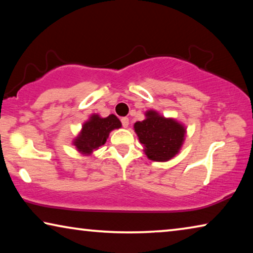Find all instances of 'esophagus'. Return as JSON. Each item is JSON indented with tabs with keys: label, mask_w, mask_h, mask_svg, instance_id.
<instances>
[{
	"label": "esophagus",
	"mask_w": 253,
	"mask_h": 253,
	"mask_svg": "<svg viewBox=\"0 0 253 253\" xmlns=\"http://www.w3.org/2000/svg\"><path fill=\"white\" fill-rule=\"evenodd\" d=\"M122 124H123V127L124 128H127L128 125H129V119H128L127 117L122 118Z\"/></svg>",
	"instance_id": "1"
}]
</instances>
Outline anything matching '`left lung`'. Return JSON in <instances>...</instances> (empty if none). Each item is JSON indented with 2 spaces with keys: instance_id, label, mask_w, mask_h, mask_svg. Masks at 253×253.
Returning <instances> with one entry per match:
<instances>
[{
  "instance_id": "obj_1",
  "label": "left lung",
  "mask_w": 253,
  "mask_h": 253,
  "mask_svg": "<svg viewBox=\"0 0 253 253\" xmlns=\"http://www.w3.org/2000/svg\"><path fill=\"white\" fill-rule=\"evenodd\" d=\"M134 130L148 160L168 162L177 155L185 140L186 127L173 117L158 111H145V119L134 124Z\"/></svg>"
}]
</instances>
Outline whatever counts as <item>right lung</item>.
Returning <instances> with one entry per match:
<instances>
[{
  "instance_id": "obj_1",
  "label": "right lung",
  "mask_w": 253,
  "mask_h": 253,
  "mask_svg": "<svg viewBox=\"0 0 253 253\" xmlns=\"http://www.w3.org/2000/svg\"><path fill=\"white\" fill-rule=\"evenodd\" d=\"M121 127V121L114 114L105 118L98 114H92L88 121L83 124L79 134L72 140V145L81 155L90 156L106 143L110 131Z\"/></svg>"
}]
</instances>
